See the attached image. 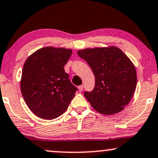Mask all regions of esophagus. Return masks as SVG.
<instances>
[{"mask_svg":"<svg viewBox=\"0 0 158 158\" xmlns=\"http://www.w3.org/2000/svg\"><path fill=\"white\" fill-rule=\"evenodd\" d=\"M78 89H79L80 91H82L83 90V85H79V86H78Z\"/></svg>","mask_w":158,"mask_h":158,"instance_id":"1","label":"esophagus"}]
</instances>
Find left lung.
I'll use <instances>...</instances> for the list:
<instances>
[{"mask_svg":"<svg viewBox=\"0 0 158 158\" xmlns=\"http://www.w3.org/2000/svg\"><path fill=\"white\" fill-rule=\"evenodd\" d=\"M88 63L95 77L92 91L84 96L97 111L112 115L130 102L137 83L133 62L116 47L86 48L77 51Z\"/></svg>","mask_w":158,"mask_h":158,"instance_id":"obj_1","label":"left lung"}]
</instances>
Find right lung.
<instances>
[{
  "mask_svg": "<svg viewBox=\"0 0 158 158\" xmlns=\"http://www.w3.org/2000/svg\"><path fill=\"white\" fill-rule=\"evenodd\" d=\"M73 50L46 47L36 50L23 66L20 89L30 110L38 117L53 119L67 110L77 89L64 66Z\"/></svg>",
  "mask_w": 158,
  "mask_h": 158,
  "instance_id": "obj_1",
  "label": "right lung"
}]
</instances>
